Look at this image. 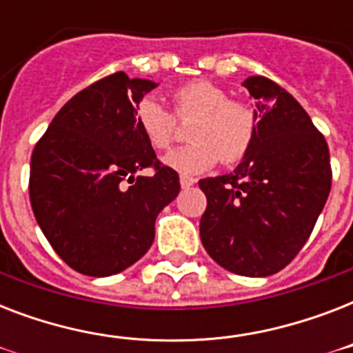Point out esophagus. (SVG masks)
I'll use <instances>...</instances> for the list:
<instances>
[{
    "instance_id": "1",
    "label": "esophagus",
    "mask_w": 353,
    "mask_h": 353,
    "mask_svg": "<svg viewBox=\"0 0 353 353\" xmlns=\"http://www.w3.org/2000/svg\"><path fill=\"white\" fill-rule=\"evenodd\" d=\"M179 183H181V187L183 188H188V187H192L194 183H196V179L190 176H181L179 177Z\"/></svg>"
}]
</instances>
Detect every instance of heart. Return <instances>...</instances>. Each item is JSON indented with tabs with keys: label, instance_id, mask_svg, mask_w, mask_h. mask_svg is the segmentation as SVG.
Instances as JSON below:
<instances>
[{
	"label": "heart",
	"instance_id": "obj_1",
	"mask_svg": "<svg viewBox=\"0 0 353 353\" xmlns=\"http://www.w3.org/2000/svg\"><path fill=\"white\" fill-rule=\"evenodd\" d=\"M174 113L154 97L135 104V122L146 143L166 152L177 135V119L188 121L190 143L172 152L165 163L183 174L209 170L221 159L231 165L243 159L258 133L260 117L252 104L231 99L229 91L210 80H192L170 95Z\"/></svg>",
	"mask_w": 353,
	"mask_h": 353
}]
</instances>
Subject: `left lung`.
Wrapping results in <instances>:
<instances>
[{"instance_id":"1","label":"left lung","mask_w":353,"mask_h":353,"mask_svg":"<svg viewBox=\"0 0 353 353\" xmlns=\"http://www.w3.org/2000/svg\"><path fill=\"white\" fill-rule=\"evenodd\" d=\"M260 124L249 154L227 176L199 188L205 251L223 269L269 276L284 269L312 234L332 188L328 143L304 108L265 77L243 82Z\"/></svg>"}]
</instances>
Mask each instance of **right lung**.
I'll return each instance as SVG.
<instances>
[{
	"instance_id": "1",
	"label": "right lung",
	"mask_w": 353,
	"mask_h": 353,
	"mask_svg": "<svg viewBox=\"0 0 353 353\" xmlns=\"http://www.w3.org/2000/svg\"><path fill=\"white\" fill-rule=\"evenodd\" d=\"M155 82L113 73L54 115L30 157L34 218L57 254L88 276L121 273L148 251L155 218L179 194L135 122ZM152 165L154 176H135Z\"/></svg>"
}]
</instances>
